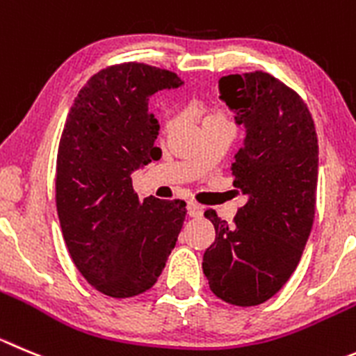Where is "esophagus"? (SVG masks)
Returning <instances> with one entry per match:
<instances>
[{"mask_svg": "<svg viewBox=\"0 0 356 356\" xmlns=\"http://www.w3.org/2000/svg\"><path fill=\"white\" fill-rule=\"evenodd\" d=\"M188 214L191 216V218H200V216L204 214V207L198 205L197 202H188Z\"/></svg>", "mask_w": 356, "mask_h": 356, "instance_id": "34e87169", "label": "esophagus"}]
</instances>
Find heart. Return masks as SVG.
<instances>
[{"label": "heart", "mask_w": 356, "mask_h": 356, "mask_svg": "<svg viewBox=\"0 0 356 356\" xmlns=\"http://www.w3.org/2000/svg\"><path fill=\"white\" fill-rule=\"evenodd\" d=\"M211 121H230L228 115L221 111H211L205 114L204 122H211ZM172 126H174V118H167L165 122H163V131H170Z\"/></svg>", "instance_id": "b5f03b06"}]
</instances>
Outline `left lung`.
Returning <instances> with one entry per match:
<instances>
[{"mask_svg": "<svg viewBox=\"0 0 356 356\" xmlns=\"http://www.w3.org/2000/svg\"><path fill=\"white\" fill-rule=\"evenodd\" d=\"M219 89L248 129L232 163L234 186L248 202L234 225L205 211L216 241L202 268L216 297L251 307L286 284L304 253L316 211L318 137L304 99L270 73L228 75Z\"/></svg>", "mask_w": 356, "mask_h": 356, "instance_id": "1", "label": "left lung"}]
</instances>
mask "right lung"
Instances as JSON below:
<instances>
[{"label":"right lung","mask_w":356,"mask_h":356,"mask_svg":"<svg viewBox=\"0 0 356 356\" xmlns=\"http://www.w3.org/2000/svg\"><path fill=\"white\" fill-rule=\"evenodd\" d=\"M181 86L177 73L121 63L95 73L66 118L56 161L63 238L82 277L99 293L129 298L152 288L177 242L184 200H144L131 174L161 158L149 98Z\"/></svg>","instance_id":"obj_1"}]
</instances>
